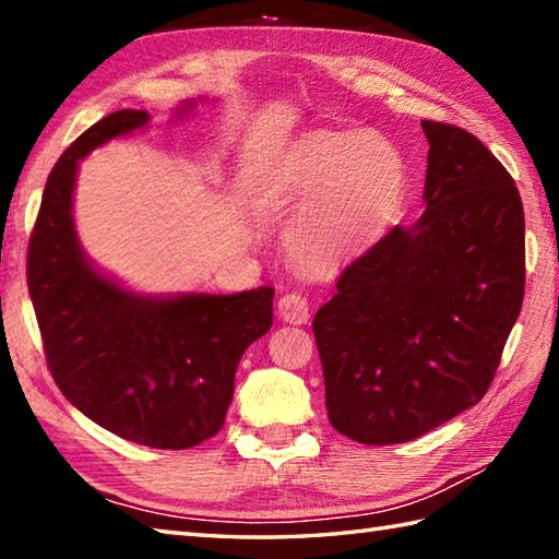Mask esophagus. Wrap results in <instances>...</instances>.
Listing matches in <instances>:
<instances>
[{"label": "esophagus", "instance_id": "1", "mask_svg": "<svg viewBox=\"0 0 559 559\" xmlns=\"http://www.w3.org/2000/svg\"><path fill=\"white\" fill-rule=\"evenodd\" d=\"M278 317L288 324H307V319H310V302L300 293H286L278 300Z\"/></svg>", "mask_w": 559, "mask_h": 559}]
</instances>
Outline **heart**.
Instances as JSON below:
<instances>
[{"mask_svg": "<svg viewBox=\"0 0 559 559\" xmlns=\"http://www.w3.org/2000/svg\"><path fill=\"white\" fill-rule=\"evenodd\" d=\"M298 206L288 245L310 269H336L370 247L389 225L406 185V160L377 132L302 139L276 173Z\"/></svg>", "mask_w": 559, "mask_h": 559, "instance_id": "obj_1", "label": "heart"}]
</instances>
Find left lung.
I'll return each mask as SVG.
<instances>
[{
	"label": "left lung",
	"mask_w": 559,
	"mask_h": 559,
	"mask_svg": "<svg viewBox=\"0 0 559 559\" xmlns=\"http://www.w3.org/2000/svg\"><path fill=\"white\" fill-rule=\"evenodd\" d=\"M423 132V216L355 259L312 322L329 420L360 444L411 442L476 406L524 302L512 175L466 129Z\"/></svg>",
	"instance_id": "1"
}]
</instances>
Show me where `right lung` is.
Returning a JSON list of instances; mask_svg holds the SVG:
<instances>
[{"mask_svg":"<svg viewBox=\"0 0 559 559\" xmlns=\"http://www.w3.org/2000/svg\"><path fill=\"white\" fill-rule=\"evenodd\" d=\"M192 108L187 100L175 115ZM148 120L146 110H117L57 160L28 245V293L47 365L71 406L129 442L189 449L223 427L237 362L271 329L273 288L146 295L83 252L74 223L79 160Z\"/></svg>","mask_w":559,"mask_h":559,"instance_id":"1","label":"right lung"}]
</instances>
